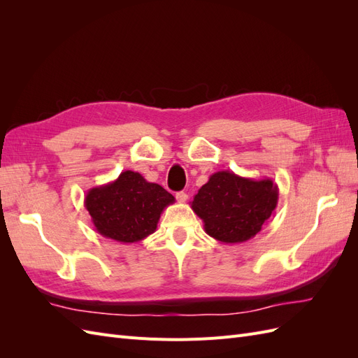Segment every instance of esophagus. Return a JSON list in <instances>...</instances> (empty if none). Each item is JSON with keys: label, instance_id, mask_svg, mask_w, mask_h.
Listing matches in <instances>:
<instances>
[{"label": "esophagus", "instance_id": "34e87169", "mask_svg": "<svg viewBox=\"0 0 358 358\" xmlns=\"http://www.w3.org/2000/svg\"><path fill=\"white\" fill-rule=\"evenodd\" d=\"M176 199H178V201H180V203H185V201L188 200V194L183 192V191L176 192Z\"/></svg>", "mask_w": 358, "mask_h": 358}]
</instances>
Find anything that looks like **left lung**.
I'll use <instances>...</instances> for the list:
<instances>
[{
    "label": "left lung",
    "instance_id": "1",
    "mask_svg": "<svg viewBox=\"0 0 358 358\" xmlns=\"http://www.w3.org/2000/svg\"><path fill=\"white\" fill-rule=\"evenodd\" d=\"M279 188L268 179L242 178L216 171L189 203L204 231L221 243H243L262 231L276 209Z\"/></svg>",
    "mask_w": 358,
    "mask_h": 358
}]
</instances>
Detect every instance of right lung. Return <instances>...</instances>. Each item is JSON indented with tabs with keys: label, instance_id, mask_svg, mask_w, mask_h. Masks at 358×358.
Instances as JSON below:
<instances>
[{
	"label": "right lung",
	"instance_id": "obj_1",
	"mask_svg": "<svg viewBox=\"0 0 358 358\" xmlns=\"http://www.w3.org/2000/svg\"><path fill=\"white\" fill-rule=\"evenodd\" d=\"M173 203L170 192L131 170L91 188L85 197L96 233L121 243H136L152 234L162 210Z\"/></svg>",
	"mask_w": 358,
	"mask_h": 358
}]
</instances>
